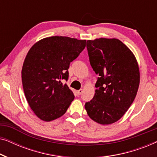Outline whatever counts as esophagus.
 I'll use <instances>...</instances> for the list:
<instances>
[{
  "instance_id": "esophagus-1",
  "label": "esophagus",
  "mask_w": 157,
  "mask_h": 157,
  "mask_svg": "<svg viewBox=\"0 0 157 157\" xmlns=\"http://www.w3.org/2000/svg\"><path fill=\"white\" fill-rule=\"evenodd\" d=\"M82 93H83V89H79L78 91H76V94H77V95H78V96L81 95V94Z\"/></svg>"
}]
</instances>
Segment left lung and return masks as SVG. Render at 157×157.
<instances>
[{
  "instance_id": "1",
  "label": "left lung",
  "mask_w": 157,
  "mask_h": 157,
  "mask_svg": "<svg viewBox=\"0 0 157 157\" xmlns=\"http://www.w3.org/2000/svg\"><path fill=\"white\" fill-rule=\"evenodd\" d=\"M89 61L98 78L92 100L85 104L89 117L111 124L124 115L136 97L140 73L132 51L117 38H96L86 43Z\"/></svg>"
}]
</instances>
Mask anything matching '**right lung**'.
Here are the masks:
<instances>
[{
    "label": "right lung",
    "instance_id": "1",
    "mask_svg": "<svg viewBox=\"0 0 157 157\" xmlns=\"http://www.w3.org/2000/svg\"><path fill=\"white\" fill-rule=\"evenodd\" d=\"M86 40L51 36L36 42L28 52L21 71L24 94L40 119L51 121L66 112L74 99L62 80L68 78L71 62L86 47Z\"/></svg>",
    "mask_w": 157,
    "mask_h": 157
}]
</instances>
